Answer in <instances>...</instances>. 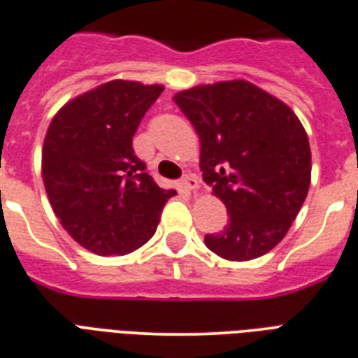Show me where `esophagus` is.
<instances>
[{"label": "esophagus", "instance_id": "esophagus-1", "mask_svg": "<svg viewBox=\"0 0 358 358\" xmlns=\"http://www.w3.org/2000/svg\"><path fill=\"white\" fill-rule=\"evenodd\" d=\"M182 187L183 189H185V191H189V192H194V191H198L199 189V180H198V176H194V175H185L182 178Z\"/></svg>", "mask_w": 358, "mask_h": 358}]
</instances>
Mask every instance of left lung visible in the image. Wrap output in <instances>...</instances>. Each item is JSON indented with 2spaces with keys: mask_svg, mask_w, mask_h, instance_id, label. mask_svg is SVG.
<instances>
[{
  "mask_svg": "<svg viewBox=\"0 0 358 358\" xmlns=\"http://www.w3.org/2000/svg\"><path fill=\"white\" fill-rule=\"evenodd\" d=\"M175 103L199 135V167L230 214L205 244L246 262L271 251L291 228L310 185V146L298 115L246 80L196 85Z\"/></svg>",
  "mask_w": 358,
  "mask_h": 358,
  "instance_id": "left-lung-1",
  "label": "left lung"
}]
</instances>
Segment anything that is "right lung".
Returning a JSON list of instances; mask_svg holds the SVG:
<instances>
[{"mask_svg": "<svg viewBox=\"0 0 358 358\" xmlns=\"http://www.w3.org/2000/svg\"><path fill=\"white\" fill-rule=\"evenodd\" d=\"M164 85L112 80L76 96L51 119L43 146V180L67 234L96 255H127L153 237L160 189L131 148L141 119Z\"/></svg>", "mask_w": 358, "mask_h": 358, "instance_id": "1", "label": "right lung"}]
</instances>
